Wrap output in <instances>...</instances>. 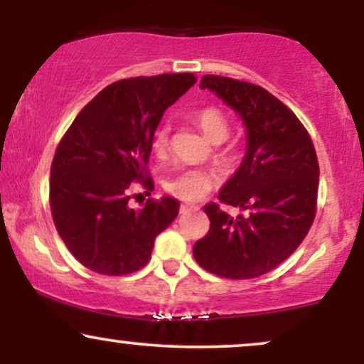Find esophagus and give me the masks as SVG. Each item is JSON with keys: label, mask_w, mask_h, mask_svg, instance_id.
Instances as JSON below:
<instances>
[{"label": "esophagus", "mask_w": 364, "mask_h": 364, "mask_svg": "<svg viewBox=\"0 0 364 364\" xmlns=\"http://www.w3.org/2000/svg\"><path fill=\"white\" fill-rule=\"evenodd\" d=\"M195 210H198V207L190 205V203H183V205L179 207V212H181V214H188V212H195Z\"/></svg>", "instance_id": "obj_1"}]
</instances>
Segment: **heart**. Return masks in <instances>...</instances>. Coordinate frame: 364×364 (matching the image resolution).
Returning <instances> with one entry per match:
<instances>
[{
	"label": "heart",
	"mask_w": 364,
	"mask_h": 364,
	"mask_svg": "<svg viewBox=\"0 0 364 364\" xmlns=\"http://www.w3.org/2000/svg\"><path fill=\"white\" fill-rule=\"evenodd\" d=\"M193 121L212 144H220L229 136V121L224 112L214 106H207L193 114ZM169 145V127L161 124L152 135V147L157 154H164ZM215 183L214 173L202 168H188L171 174L164 188L171 195L185 202H196L212 190Z\"/></svg>",
	"instance_id": "heart-1"
}]
</instances>
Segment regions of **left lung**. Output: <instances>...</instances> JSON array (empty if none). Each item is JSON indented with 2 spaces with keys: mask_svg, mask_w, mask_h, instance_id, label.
I'll return each instance as SVG.
<instances>
[{
  "mask_svg": "<svg viewBox=\"0 0 364 364\" xmlns=\"http://www.w3.org/2000/svg\"><path fill=\"white\" fill-rule=\"evenodd\" d=\"M200 89L215 92L243 119L246 156L219 193L243 208L231 217L217 203L203 207L210 229L193 246L202 269L225 279L270 272L301 245L316 214L318 159L310 133L286 104L260 85L203 75Z\"/></svg>",
  "mask_w": 364,
  "mask_h": 364,
  "instance_id": "left-lung-1",
  "label": "left lung"
}]
</instances>
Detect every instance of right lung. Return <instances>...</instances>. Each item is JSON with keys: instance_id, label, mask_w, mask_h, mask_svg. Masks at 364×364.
<instances>
[{"instance_id": "obj_1", "label": "right lung", "mask_w": 364, "mask_h": 364, "mask_svg": "<svg viewBox=\"0 0 364 364\" xmlns=\"http://www.w3.org/2000/svg\"><path fill=\"white\" fill-rule=\"evenodd\" d=\"M196 82L193 73L118 80L73 119L51 164L49 205L58 235L82 265L102 275L136 272L179 202L149 198L128 207L135 183L154 186L147 164L162 114Z\"/></svg>"}]
</instances>
